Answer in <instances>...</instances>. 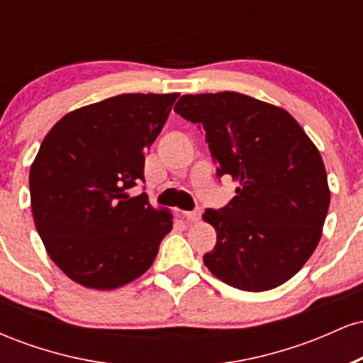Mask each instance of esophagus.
Segmentation results:
<instances>
[{
    "label": "esophagus",
    "instance_id": "esophagus-1",
    "mask_svg": "<svg viewBox=\"0 0 363 363\" xmlns=\"http://www.w3.org/2000/svg\"><path fill=\"white\" fill-rule=\"evenodd\" d=\"M184 218L187 222H198L201 218V210H193V211H182Z\"/></svg>",
    "mask_w": 363,
    "mask_h": 363
}]
</instances>
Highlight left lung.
Segmentation results:
<instances>
[{"instance_id":"left-lung-1","label":"left lung","mask_w":363,"mask_h":363,"mask_svg":"<svg viewBox=\"0 0 363 363\" xmlns=\"http://www.w3.org/2000/svg\"><path fill=\"white\" fill-rule=\"evenodd\" d=\"M174 111L205 131L216 174L239 182L227 206L203 213L216 230L206 268L245 291L289 281L318 247L328 215L319 150L285 109L237 91L182 95Z\"/></svg>"}]
</instances>
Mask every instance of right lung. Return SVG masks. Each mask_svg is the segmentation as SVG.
Here are the masks:
<instances>
[{
  "label": "right lung",
  "instance_id": "1",
  "mask_svg": "<svg viewBox=\"0 0 363 363\" xmlns=\"http://www.w3.org/2000/svg\"><path fill=\"white\" fill-rule=\"evenodd\" d=\"M179 94H123L68 112L45 135L30 167L35 228L49 257L86 289L114 290L152 266L172 215L147 194L145 150Z\"/></svg>",
  "mask_w": 363,
  "mask_h": 363
}]
</instances>
